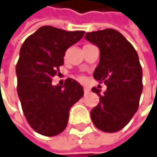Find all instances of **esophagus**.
I'll list each match as a JSON object with an SVG mask.
<instances>
[{"mask_svg":"<svg viewBox=\"0 0 157 157\" xmlns=\"http://www.w3.org/2000/svg\"><path fill=\"white\" fill-rule=\"evenodd\" d=\"M83 92H84V94H87V93L90 92V89L87 88V87H84V88H83Z\"/></svg>","mask_w":157,"mask_h":157,"instance_id":"esophagus-1","label":"esophagus"}]
</instances>
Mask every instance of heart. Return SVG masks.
<instances>
[{
  "label": "heart",
  "mask_w": 157,
  "mask_h": 157,
  "mask_svg": "<svg viewBox=\"0 0 157 157\" xmlns=\"http://www.w3.org/2000/svg\"><path fill=\"white\" fill-rule=\"evenodd\" d=\"M80 79H82V78H80Z\"/></svg>",
  "instance_id": "heart-1"
}]
</instances>
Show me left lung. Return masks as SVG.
<instances>
[{"mask_svg":"<svg viewBox=\"0 0 157 157\" xmlns=\"http://www.w3.org/2000/svg\"><path fill=\"white\" fill-rule=\"evenodd\" d=\"M84 37L100 48V63L93 77L107 85L103 94L96 87L92 89L101 99L91 110L92 121L101 131L117 132L130 121L139 105L143 82L137 53L113 29L87 32Z\"/></svg>","mask_w":157,"mask_h":157,"instance_id":"8db88e82","label":"left lung"}]
</instances>
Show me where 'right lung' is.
<instances>
[{
	"label": "right lung",
	"mask_w": 157,
	"mask_h": 157,
	"mask_svg": "<svg viewBox=\"0 0 157 157\" xmlns=\"http://www.w3.org/2000/svg\"><path fill=\"white\" fill-rule=\"evenodd\" d=\"M84 33L43 26L22 44L16 65L17 92L28 123L41 135L63 132L70 109L83 95L76 81L67 78L64 86H53L52 78L59 75L65 51Z\"/></svg>",
	"instance_id": "1"
}]
</instances>
